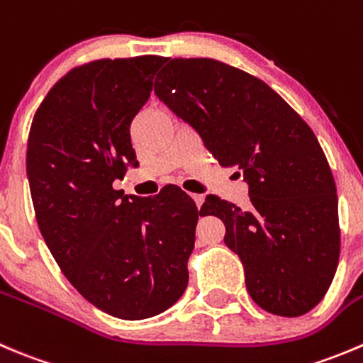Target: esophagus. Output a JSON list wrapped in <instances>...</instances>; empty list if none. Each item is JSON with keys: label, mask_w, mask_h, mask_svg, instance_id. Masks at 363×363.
I'll return each mask as SVG.
<instances>
[{"label": "esophagus", "mask_w": 363, "mask_h": 363, "mask_svg": "<svg viewBox=\"0 0 363 363\" xmlns=\"http://www.w3.org/2000/svg\"><path fill=\"white\" fill-rule=\"evenodd\" d=\"M192 199H194V203H196V206L201 208V204H203V201H204V196H201V194H192Z\"/></svg>", "instance_id": "1"}]
</instances>
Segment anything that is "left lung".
I'll list each match as a JSON object with an SVG mask.
<instances>
[{
    "instance_id": "8db88e82",
    "label": "left lung",
    "mask_w": 363,
    "mask_h": 363,
    "mask_svg": "<svg viewBox=\"0 0 363 363\" xmlns=\"http://www.w3.org/2000/svg\"><path fill=\"white\" fill-rule=\"evenodd\" d=\"M155 95L249 185V210L208 196L201 213L224 222L250 298L284 318L314 308L335 275L340 231L335 182L311 127L267 82L217 60H169Z\"/></svg>"
}]
</instances>
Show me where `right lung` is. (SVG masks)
I'll use <instances>...</instances> for the list:
<instances>
[{"instance_id": "obj_1", "label": "right lung", "mask_w": 363, "mask_h": 363, "mask_svg": "<svg viewBox=\"0 0 363 363\" xmlns=\"http://www.w3.org/2000/svg\"><path fill=\"white\" fill-rule=\"evenodd\" d=\"M164 58L99 60L61 77L35 113L26 171L42 236L70 284L100 311L146 319L177 303L201 211L177 186L114 190L138 167L132 120Z\"/></svg>"}]
</instances>
